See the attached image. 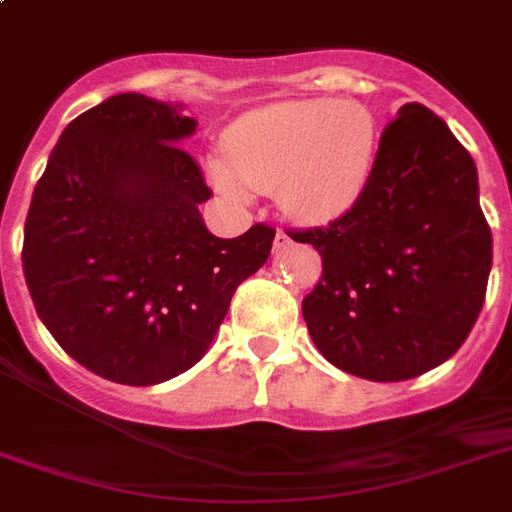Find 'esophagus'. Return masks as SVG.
Here are the masks:
<instances>
[{
    "instance_id": "esophagus-1",
    "label": "esophagus",
    "mask_w": 512,
    "mask_h": 512,
    "mask_svg": "<svg viewBox=\"0 0 512 512\" xmlns=\"http://www.w3.org/2000/svg\"><path fill=\"white\" fill-rule=\"evenodd\" d=\"M289 247V236L284 231L276 233V239H273V252H281V249Z\"/></svg>"
}]
</instances>
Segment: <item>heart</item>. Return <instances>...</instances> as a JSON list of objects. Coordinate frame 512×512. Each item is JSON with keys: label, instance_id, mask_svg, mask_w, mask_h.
<instances>
[{"label": "heart", "instance_id": "b5f03b06", "mask_svg": "<svg viewBox=\"0 0 512 512\" xmlns=\"http://www.w3.org/2000/svg\"><path fill=\"white\" fill-rule=\"evenodd\" d=\"M377 146V119L358 100H284L233 122L228 156H212L207 170L228 196H247L255 185L276 191L297 220L324 223L364 193Z\"/></svg>", "mask_w": 512, "mask_h": 512}]
</instances>
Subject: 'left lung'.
<instances>
[{
	"mask_svg": "<svg viewBox=\"0 0 512 512\" xmlns=\"http://www.w3.org/2000/svg\"><path fill=\"white\" fill-rule=\"evenodd\" d=\"M321 255L303 300L316 348L364 380L420 377L452 358L484 308L492 231L478 175L441 116L406 103L364 193L329 225L287 231Z\"/></svg>",
	"mask_w": 512,
	"mask_h": 512,
	"instance_id": "left-lung-1",
	"label": "left lung"
}]
</instances>
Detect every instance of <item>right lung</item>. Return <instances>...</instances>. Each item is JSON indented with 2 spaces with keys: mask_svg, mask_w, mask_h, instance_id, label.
Here are the masks:
<instances>
[{
  "mask_svg": "<svg viewBox=\"0 0 512 512\" xmlns=\"http://www.w3.org/2000/svg\"><path fill=\"white\" fill-rule=\"evenodd\" d=\"M196 122L122 92L84 111L52 148L23 228V276L39 319L84 369L156 385L191 369L231 297L271 255L276 228L217 239L212 196L180 140Z\"/></svg>",
  "mask_w": 512,
  "mask_h": 512,
  "instance_id": "add662e5",
  "label": "right lung"
}]
</instances>
